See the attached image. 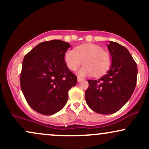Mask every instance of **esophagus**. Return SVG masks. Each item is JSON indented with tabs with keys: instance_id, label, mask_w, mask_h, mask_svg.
I'll return each instance as SVG.
<instances>
[{
	"instance_id": "1",
	"label": "esophagus",
	"mask_w": 149,
	"mask_h": 149,
	"mask_svg": "<svg viewBox=\"0 0 149 149\" xmlns=\"http://www.w3.org/2000/svg\"><path fill=\"white\" fill-rule=\"evenodd\" d=\"M82 80H83V78H78V82L82 81Z\"/></svg>"
}]
</instances>
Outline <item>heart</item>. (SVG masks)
Instances as JSON below:
<instances>
[{
    "mask_svg": "<svg viewBox=\"0 0 149 149\" xmlns=\"http://www.w3.org/2000/svg\"><path fill=\"white\" fill-rule=\"evenodd\" d=\"M64 61L67 67L71 71H76L83 61L85 66L78 72L80 76L92 73L94 76H100L109 68L111 56L100 45L85 44L76 47L74 49L66 51Z\"/></svg>",
    "mask_w": 149,
    "mask_h": 149,
    "instance_id": "heart-1",
    "label": "heart"
}]
</instances>
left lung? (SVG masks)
<instances>
[{
  "mask_svg": "<svg viewBox=\"0 0 149 149\" xmlns=\"http://www.w3.org/2000/svg\"><path fill=\"white\" fill-rule=\"evenodd\" d=\"M112 58L110 69L97 80H88L85 100L89 107L100 114L119 111L130 100L136 84L137 66L124 46L111 41L108 45Z\"/></svg>",
  "mask_w": 149,
  "mask_h": 149,
  "instance_id": "1",
  "label": "left lung"
}]
</instances>
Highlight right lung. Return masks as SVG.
Listing matches in <instances>:
<instances>
[{
  "label": "right lung",
  "mask_w": 149,
  "mask_h": 149,
  "mask_svg": "<svg viewBox=\"0 0 149 149\" xmlns=\"http://www.w3.org/2000/svg\"><path fill=\"white\" fill-rule=\"evenodd\" d=\"M69 47L60 40L42 42L24 58L20 86L27 103L39 113L59 111L67 102L69 90L76 85L77 77L64 61Z\"/></svg>",
  "instance_id": "right-lung-1"
}]
</instances>
